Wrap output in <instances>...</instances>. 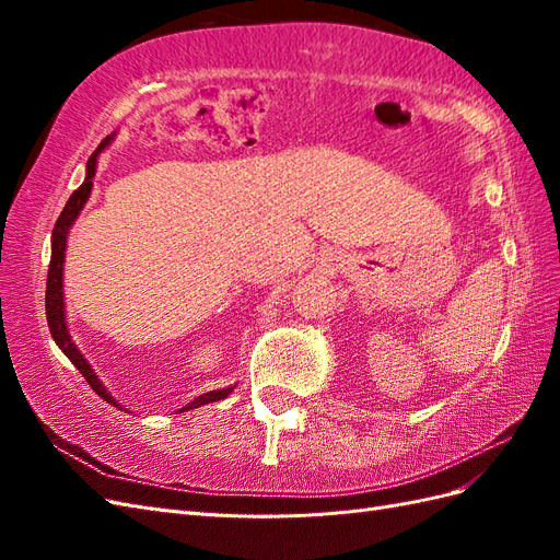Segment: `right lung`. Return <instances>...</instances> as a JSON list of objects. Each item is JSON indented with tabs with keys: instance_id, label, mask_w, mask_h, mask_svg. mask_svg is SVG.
Instances as JSON below:
<instances>
[{
	"instance_id": "right-lung-1",
	"label": "right lung",
	"mask_w": 560,
	"mask_h": 560,
	"mask_svg": "<svg viewBox=\"0 0 560 560\" xmlns=\"http://www.w3.org/2000/svg\"><path fill=\"white\" fill-rule=\"evenodd\" d=\"M114 138L109 135V138H105L103 142H100V147L93 151L89 163H86V179H83V184L79 186V189L70 196V200H67L65 210L60 212L58 222H56V229H54V238H50V266H48V280H46V319H48V329H50V336H54V341L58 343V348L70 358V362L79 369V374L89 381V385L95 389V393L103 397L107 404H114L121 409V404H118L109 393L107 387L100 383V378L93 374L91 364L83 360L81 350L74 346L70 331H67V322H65V299H62V266H65V247H67V233H70V226L74 224V219L79 217L81 208L86 206V200L91 196V189H93V177H95V167H97V154L103 151ZM233 393V387H222V389H212V393H206V395H198L194 401H189L186 406H182V411H191V409H198V406L202 404H210V401H219L224 399Z\"/></svg>"
}]
</instances>
